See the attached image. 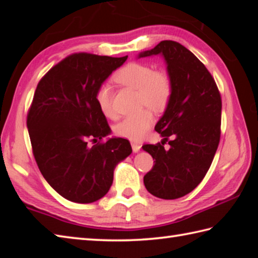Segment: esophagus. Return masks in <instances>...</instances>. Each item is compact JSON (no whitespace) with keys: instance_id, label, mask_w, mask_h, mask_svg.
Instances as JSON below:
<instances>
[{"instance_id":"obj_1","label":"esophagus","mask_w":258,"mask_h":258,"mask_svg":"<svg viewBox=\"0 0 258 258\" xmlns=\"http://www.w3.org/2000/svg\"><path fill=\"white\" fill-rule=\"evenodd\" d=\"M131 147H133L134 152H138L141 149V146L139 144H137V142H131Z\"/></svg>"}]
</instances>
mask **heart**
Segmentation results:
<instances>
[{
	"instance_id": "obj_1",
	"label": "heart",
	"mask_w": 258,
	"mask_h": 258,
	"mask_svg": "<svg viewBox=\"0 0 258 258\" xmlns=\"http://www.w3.org/2000/svg\"><path fill=\"white\" fill-rule=\"evenodd\" d=\"M116 82L133 89L138 90L140 105H146L152 109L160 110L167 106L170 99L172 85L165 72H154L150 66L140 62H130L122 67L116 75ZM96 104L101 113L107 118H114L111 101V87L108 84H101L96 90ZM154 121L150 110H142L136 114L123 118L113 127L118 137L130 140H140L148 134Z\"/></svg>"
}]
</instances>
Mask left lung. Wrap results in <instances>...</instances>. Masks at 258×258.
I'll return each instance as SVG.
<instances>
[{"instance_id":"left-lung-1","label":"left lung","mask_w":258,"mask_h":258,"mask_svg":"<svg viewBox=\"0 0 258 258\" xmlns=\"http://www.w3.org/2000/svg\"><path fill=\"white\" fill-rule=\"evenodd\" d=\"M154 55L164 58L172 91L154 127L163 140L142 146L156 160L144 183L152 196L174 200L193 191L211 167L221 137L222 100L207 67L183 45L162 41L138 58Z\"/></svg>"}]
</instances>
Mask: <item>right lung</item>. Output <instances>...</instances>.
<instances>
[{
  "label": "right lung",
  "mask_w": 258,
  "mask_h": 258,
  "mask_svg": "<svg viewBox=\"0 0 258 258\" xmlns=\"http://www.w3.org/2000/svg\"><path fill=\"white\" fill-rule=\"evenodd\" d=\"M127 58L72 54L37 85L26 121L33 154L45 180L68 201L105 197L116 165L133 152L127 139L100 142L111 130L95 100L99 85Z\"/></svg>",
  "instance_id": "1"
}]
</instances>
